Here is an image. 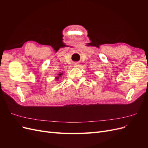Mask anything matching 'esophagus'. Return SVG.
I'll return each instance as SVG.
<instances>
[{
  "label": "esophagus",
  "mask_w": 148,
  "mask_h": 148,
  "mask_svg": "<svg viewBox=\"0 0 148 148\" xmlns=\"http://www.w3.org/2000/svg\"><path fill=\"white\" fill-rule=\"evenodd\" d=\"M79 64L78 63V62H75V63H74V66H75V67H78V66H79Z\"/></svg>",
  "instance_id": "esophagus-1"
}]
</instances>
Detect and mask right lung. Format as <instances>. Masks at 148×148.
I'll return each mask as SVG.
<instances>
[{
	"label": "right lung",
	"mask_w": 148,
	"mask_h": 148,
	"mask_svg": "<svg viewBox=\"0 0 148 148\" xmlns=\"http://www.w3.org/2000/svg\"><path fill=\"white\" fill-rule=\"evenodd\" d=\"M63 74H64V71H62V72H60L59 73H58V74H57V77H56V78H55L56 81H58V79H59L60 78V77H62V75H63Z\"/></svg>",
	"instance_id": "add662e5"
}]
</instances>
